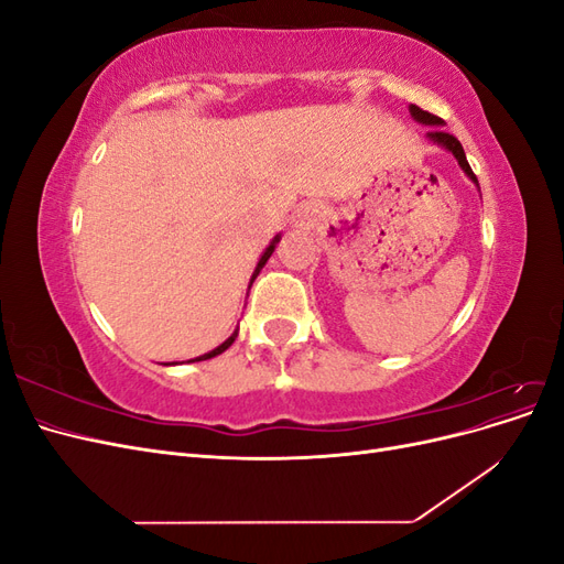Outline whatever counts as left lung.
Masks as SVG:
<instances>
[{
	"label": "left lung",
	"mask_w": 564,
	"mask_h": 564,
	"mask_svg": "<svg viewBox=\"0 0 564 564\" xmlns=\"http://www.w3.org/2000/svg\"><path fill=\"white\" fill-rule=\"evenodd\" d=\"M409 112H412V117L416 119V122H421V124H429V127H435V129H431V131H429V139H431L433 143L442 145L445 150H449L452 155L458 160V166L464 169V172H466V176H468L473 183H477V178H475V174H473V169H470V164H468V160H466L464 145L458 143L456 135H452V133H447L445 129H442V127H445V119H440L437 115L425 112V110H421L419 106H409Z\"/></svg>",
	"instance_id": "8db88e82"
}]
</instances>
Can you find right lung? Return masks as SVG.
<instances>
[{
    "instance_id": "add662e5",
    "label": "right lung",
    "mask_w": 564,
    "mask_h": 564,
    "mask_svg": "<svg viewBox=\"0 0 564 564\" xmlns=\"http://www.w3.org/2000/svg\"><path fill=\"white\" fill-rule=\"evenodd\" d=\"M280 242V235H275V240H272L270 245H268V249L263 251V256H261V261H259V265H256V270H253V275H251V282L256 280V275H259V272H261V268L265 265V261L270 259V256H272V251H275V245ZM237 338V329H235V334L230 336V338H226L224 340V344H220L218 348H214L212 352H204V355H199V357H195V360H191V362H199V360H212V357H216V355H220V352H224V350H228L230 346H232V340Z\"/></svg>"
}]
</instances>
